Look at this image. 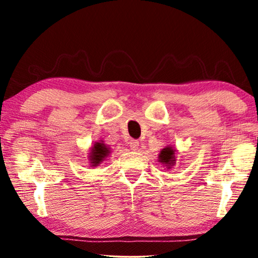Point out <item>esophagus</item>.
<instances>
[{
  "mask_svg": "<svg viewBox=\"0 0 258 258\" xmlns=\"http://www.w3.org/2000/svg\"><path fill=\"white\" fill-rule=\"evenodd\" d=\"M130 148L132 150H138V148H139V141H137V140H131L130 141Z\"/></svg>",
  "mask_w": 258,
  "mask_h": 258,
  "instance_id": "obj_1",
  "label": "esophagus"
}]
</instances>
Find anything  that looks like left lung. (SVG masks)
<instances>
[{
    "instance_id": "left-lung-1",
    "label": "left lung",
    "mask_w": 258,
    "mask_h": 258,
    "mask_svg": "<svg viewBox=\"0 0 258 258\" xmlns=\"http://www.w3.org/2000/svg\"><path fill=\"white\" fill-rule=\"evenodd\" d=\"M176 149L172 146L165 147L164 149L160 150V154L158 155V161L159 163L166 166V168L171 169L176 163Z\"/></svg>"
}]
</instances>
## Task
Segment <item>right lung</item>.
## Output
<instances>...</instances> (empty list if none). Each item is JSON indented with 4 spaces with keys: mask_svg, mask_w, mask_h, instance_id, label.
<instances>
[{
    "mask_svg": "<svg viewBox=\"0 0 258 258\" xmlns=\"http://www.w3.org/2000/svg\"><path fill=\"white\" fill-rule=\"evenodd\" d=\"M109 154H110V149L104 145L103 141L94 142V145L91 147L89 154V160L91 166L92 167H97L102 161H104Z\"/></svg>",
    "mask_w": 258,
    "mask_h": 258,
    "instance_id": "obj_1",
    "label": "right lung"
}]
</instances>
